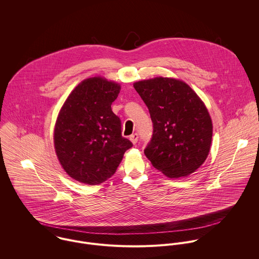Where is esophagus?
<instances>
[{"label": "esophagus", "mask_w": 259, "mask_h": 259, "mask_svg": "<svg viewBox=\"0 0 259 259\" xmlns=\"http://www.w3.org/2000/svg\"><path fill=\"white\" fill-rule=\"evenodd\" d=\"M138 140H139V135H138V134H134V135H132V136L130 137V141H131L134 145H136V144L138 143Z\"/></svg>", "instance_id": "esophagus-1"}]
</instances>
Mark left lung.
Segmentation results:
<instances>
[{
	"instance_id": "left-lung-1",
	"label": "left lung",
	"mask_w": 259,
	"mask_h": 259,
	"mask_svg": "<svg viewBox=\"0 0 259 259\" xmlns=\"http://www.w3.org/2000/svg\"><path fill=\"white\" fill-rule=\"evenodd\" d=\"M134 88L148 107L153 134L145 154L169 179L187 177L203 164L212 141V120L204 103L184 80L156 76Z\"/></svg>"
}]
</instances>
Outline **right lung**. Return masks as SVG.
Listing matches in <instances>:
<instances>
[{"label":"right lung","instance_id":"right-lung-1","mask_svg":"<svg viewBox=\"0 0 259 259\" xmlns=\"http://www.w3.org/2000/svg\"><path fill=\"white\" fill-rule=\"evenodd\" d=\"M120 84L103 76L80 81L65 101L54 128V145L64 170L74 181L97 185L111 178L133 144L121 137L111 111Z\"/></svg>","mask_w":259,"mask_h":259}]
</instances>
